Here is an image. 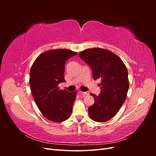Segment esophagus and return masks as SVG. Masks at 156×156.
Wrapping results in <instances>:
<instances>
[{
    "instance_id": "esophagus-1",
    "label": "esophagus",
    "mask_w": 156,
    "mask_h": 156,
    "mask_svg": "<svg viewBox=\"0 0 156 156\" xmlns=\"http://www.w3.org/2000/svg\"><path fill=\"white\" fill-rule=\"evenodd\" d=\"M80 93H81V94H83V95H88L89 94V92H80Z\"/></svg>"
}]
</instances>
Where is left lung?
<instances>
[{
  "label": "left lung",
  "mask_w": 156,
  "mask_h": 156,
  "mask_svg": "<svg viewBox=\"0 0 156 156\" xmlns=\"http://www.w3.org/2000/svg\"><path fill=\"white\" fill-rule=\"evenodd\" d=\"M91 67L94 79H101V92L90 93L94 103L88 108L90 119L98 122L111 120L124 103L129 82L126 65L119 56L102 48L87 49L79 54Z\"/></svg>",
  "instance_id": "left-lung-1"
}]
</instances>
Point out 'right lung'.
Here are the masks:
<instances>
[{"label":"right lung","instance_id":"1","mask_svg":"<svg viewBox=\"0 0 156 156\" xmlns=\"http://www.w3.org/2000/svg\"><path fill=\"white\" fill-rule=\"evenodd\" d=\"M71 50L52 49L37 56L30 71L29 83L37 107L47 119L61 122L68 119L77 96V91L60 90L58 84L65 81L66 60L76 55Z\"/></svg>","mask_w":156,"mask_h":156}]
</instances>
